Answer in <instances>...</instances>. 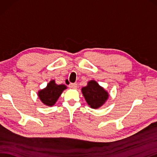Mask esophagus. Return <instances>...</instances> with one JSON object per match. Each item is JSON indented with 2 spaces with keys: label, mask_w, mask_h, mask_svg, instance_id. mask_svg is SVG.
I'll return each mask as SVG.
<instances>
[{
  "label": "esophagus",
  "mask_w": 157,
  "mask_h": 157,
  "mask_svg": "<svg viewBox=\"0 0 157 157\" xmlns=\"http://www.w3.org/2000/svg\"><path fill=\"white\" fill-rule=\"evenodd\" d=\"M69 87L71 89H76L77 88V84H76V83H71V84L69 85Z\"/></svg>",
  "instance_id": "1"
}]
</instances>
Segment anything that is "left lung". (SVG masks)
<instances>
[{"label": "left lung", "mask_w": 157, "mask_h": 157, "mask_svg": "<svg viewBox=\"0 0 157 157\" xmlns=\"http://www.w3.org/2000/svg\"><path fill=\"white\" fill-rule=\"evenodd\" d=\"M81 91L86 103L92 109L101 107L109 97L107 90L94 80L89 81L87 85L81 89Z\"/></svg>", "instance_id": "8db88e82"}]
</instances>
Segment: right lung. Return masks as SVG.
<instances>
[{
  "label": "right lung",
  "instance_id": "obj_1",
  "mask_svg": "<svg viewBox=\"0 0 157 157\" xmlns=\"http://www.w3.org/2000/svg\"><path fill=\"white\" fill-rule=\"evenodd\" d=\"M67 89V86L65 85H57L55 80H51L50 82L48 83L46 87L37 92V95L41 103L45 105L53 106L62 92Z\"/></svg>",
  "mask_w": 157,
  "mask_h": 157
}]
</instances>
